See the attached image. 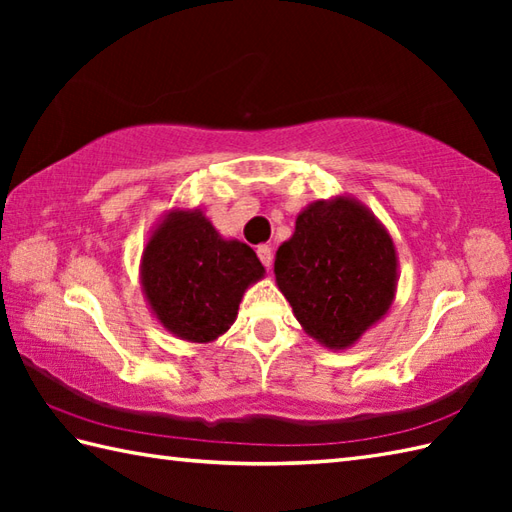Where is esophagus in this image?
Here are the masks:
<instances>
[{"label":"esophagus","mask_w":512,"mask_h":512,"mask_svg":"<svg viewBox=\"0 0 512 512\" xmlns=\"http://www.w3.org/2000/svg\"><path fill=\"white\" fill-rule=\"evenodd\" d=\"M257 257H259V262H262L266 268L273 264V250H270V246H266V244L257 246Z\"/></svg>","instance_id":"obj_1"}]
</instances>
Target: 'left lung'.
Wrapping results in <instances>:
<instances>
[{"label":"left lung","instance_id":"obj_1","mask_svg":"<svg viewBox=\"0 0 512 512\" xmlns=\"http://www.w3.org/2000/svg\"><path fill=\"white\" fill-rule=\"evenodd\" d=\"M275 279L303 332L347 350L389 312L398 253L383 222L352 195L308 204L275 255Z\"/></svg>","mask_w":512,"mask_h":512}]
</instances>
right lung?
Listing matches in <instances>:
<instances>
[{"label": "right lung", "instance_id": "1", "mask_svg": "<svg viewBox=\"0 0 512 512\" xmlns=\"http://www.w3.org/2000/svg\"><path fill=\"white\" fill-rule=\"evenodd\" d=\"M264 275L255 250L222 237L202 209L173 206L140 255V288L151 314L189 343H211L231 328L244 292Z\"/></svg>", "mask_w": 512, "mask_h": 512}]
</instances>
